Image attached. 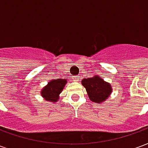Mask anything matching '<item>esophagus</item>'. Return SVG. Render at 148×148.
<instances>
[{
  "mask_svg": "<svg viewBox=\"0 0 148 148\" xmlns=\"http://www.w3.org/2000/svg\"><path fill=\"white\" fill-rule=\"evenodd\" d=\"M74 81H78L79 80V77H78V76H74Z\"/></svg>",
  "mask_w": 148,
  "mask_h": 148,
  "instance_id": "obj_1",
  "label": "esophagus"
}]
</instances>
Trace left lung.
<instances>
[{
  "label": "left lung",
  "mask_w": 148,
  "mask_h": 148,
  "mask_svg": "<svg viewBox=\"0 0 148 148\" xmlns=\"http://www.w3.org/2000/svg\"><path fill=\"white\" fill-rule=\"evenodd\" d=\"M82 85L86 88L88 97L93 102L106 101L112 92L110 83L97 75H94L90 78H84L82 80Z\"/></svg>",
  "instance_id": "8db88e82"
}]
</instances>
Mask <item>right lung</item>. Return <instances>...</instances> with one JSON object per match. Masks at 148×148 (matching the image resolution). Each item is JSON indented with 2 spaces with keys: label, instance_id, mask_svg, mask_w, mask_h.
I'll return each instance as SVG.
<instances>
[{
  "label": "right lung",
  "instance_id": "right-lung-1",
  "mask_svg": "<svg viewBox=\"0 0 148 148\" xmlns=\"http://www.w3.org/2000/svg\"><path fill=\"white\" fill-rule=\"evenodd\" d=\"M66 83L67 79H52L41 90L40 95L47 101L56 103L59 100V94L63 90Z\"/></svg>",
  "mask_w": 148,
  "mask_h": 148
}]
</instances>
